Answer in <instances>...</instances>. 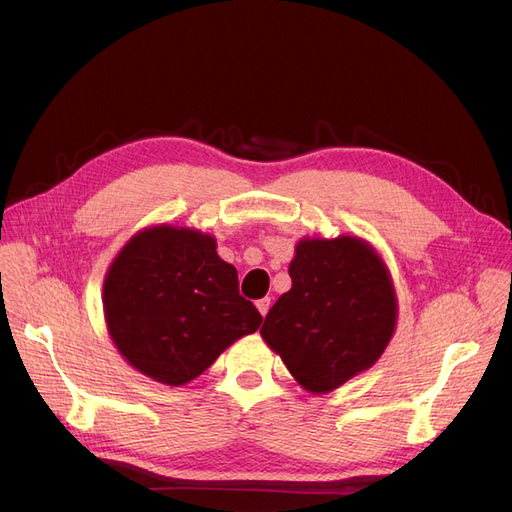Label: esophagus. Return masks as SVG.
Wrapping results in <instances>:
<instances>
[{"instance_id": "esophagus-1", "label": "esophagus", "mask_w": 512, "mask_h": 512, "mask_svg": "<svg viewBox=\"0 0 512 512\" xmlns=\"http://www.w3.org/2000/svg\"><path fill=\"white\" fill-rule=\"evenodd\" d=\"M256 307H258V312H260L262 316H267V314H269V307H271V299H269V297L260 299V301L256 303Z\"/></svg>"}]
</instances>
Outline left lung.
Returning <instances> with one entry per match:
<instances>
[{"label":"left lung","instance_id":"obj_1","mask_svg":"<svg viewBox=\"0 0 512 512\" xmlns=\"http://www.w3.org/2000/svg\"><path fill=\"white\" fill-rule=\"evenodd\" d=\"M292 288L260 335L305 391L324 395L374 365L397 327V294L365 239L305 237L288 267Z\"/></svg>","mask_w":512,"mask_h":512}]
</instances>
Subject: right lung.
<instances>
[{
	"label": "right lung",
	"instance_id": "obj_1",
	"mask_svg": "<svg viewBox=\"0 0 512 512\" xmlns=\"http://www.w3.org/2000/svg\"><path fill=\"white\" fill-rule=\"evenodd\" d=\"M215 247L207 232L158 224L138 230L113 258L102 286L106 329L143 376L188 384L260 327L258 309L239 294L237 269Z\"/></svg>",
	"mask_w": 512,
	"mask_h": 512
}]
</instances>
